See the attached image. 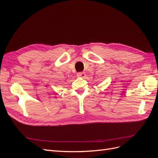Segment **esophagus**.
<instances>
[{"label": "esophagus", "mask_w": 158, "mask_h": 158, "mask_svg": "<svg viewBox=\"0 0 158 158\" xmlns=\"http://www.w3.org/2000/svg\"><path fill=\"white\" fill-rule=\"evenodd\" d=\"M85 76V73H84V72H80V73H77V76L78 77H84V76Z\"/></svg>", "instance_id": "obj_1"}]
</instances>
